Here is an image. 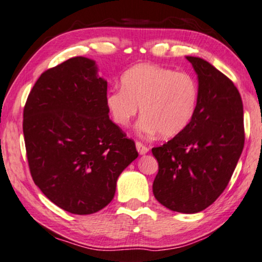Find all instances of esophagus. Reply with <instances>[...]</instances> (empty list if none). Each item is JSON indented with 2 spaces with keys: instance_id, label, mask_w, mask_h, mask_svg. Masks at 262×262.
I'll use <instances>...</instances> for the list:
<instances>
[{
  "instance_id": "34e87169",
  "label": "esophagus",
  "mask_w": 262,
  "mask_h": 262,
  "mask_svg": "<svg viewBox=\"0 0 262 262\" xmlns=\"http://www.w3.org/2000/svg\"><path fill=\"white\" fill-rule=\"evenodd\" d=\"M136 149H138V151L140 155H144V154H147L149 151V148L147 146H144L143 143H141L140 141H136Z\"/></svg>"
}]
</instances>
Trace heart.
I'll use <instances>...</instances> for the list:
<instances>
[{
    "label": "heart",
    "instance_id": "heart-1",
    "mask_svg": "<svg viewBox=\"0 0 262 262\" xmlns=\"http://www.w3.org/2000/svg\"><path fill=\"white\" fill-rule=\"evenodd\" d=\"M199 90L194 78L186 72L152 64L133 66L122 74L121 89L107 94L106 105L113 121L128 127L138 114V129L144 134L159 132L172 138L184 130L197 108Z\"/></svg>",
    "mask_w": 262,
    "mask_h": 262
}]
</instances>
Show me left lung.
<instances>
[{"instance_id":"1","label":"left lung","mask_w":262,"mask_h":262,"mask_svg":"<svg viewBox=\"0 0 262 262\" xmlns=\"http://www.w3.org/2000/svg\"><path fill=\"white\" fill-rule=\"evenodd\" d=\"M198 74V102L188 127L151 149L159 162L154 196L169 210L201 212L230 182L245 143L244 110L233 81L206 60L186 57Z\"/></svg>"}]
</instances>
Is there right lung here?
Wrapping results in <instances>:
<instances>
[{
	"mask_svg": "<svg viewBox=\"0 0 262 262\" xmlns=\"http://www.w3.org/2000/svg\"><path fill=\"white\" fill-rule=\"evenodd\" d=\"M106 98L94 61L73 57L41 73L24 106L32 180L70 213L108 205L120 173L139 156L134 141L110 119Z\"/></svg>",
	"mask_w": 262,
	"mask_h": 262,
	"instance_id": "obj_1",
	"label": "right lung"
}]
</instances>
